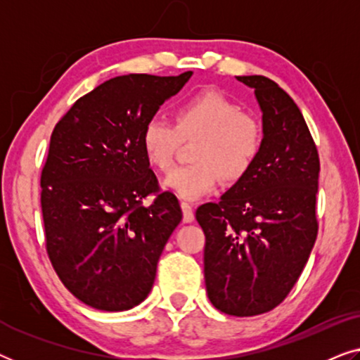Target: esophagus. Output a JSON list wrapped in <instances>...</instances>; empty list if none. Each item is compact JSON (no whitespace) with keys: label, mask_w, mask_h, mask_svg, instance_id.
I'll return each instance as SVG.
<instances>
[{"label":"esophagus","mask_w":360,"mask_h":360,"mask_svg":"<svg viewBox=\"0 0 360 360\" xmlns=\"http://www.w3.org/2000/svg\"><path fill=\"white\" fill-rule=\"evenodd\" d=\"M180 206H181V211H184V221L185 223H191L195 218L193 206H191V203H188V201H181Z\"/></svg>","instance_id":"esophagus-1"}]
</instances>
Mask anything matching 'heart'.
I'll list each match as a JSON object with an SVG mask.
<instances>
[{
  "label": "heart",
  "instance_id": "1",
  "mask_svg": "<svg viewBox=\"0 0 360 360\" xmlns=\"http://www.w3.org/2000/svg\"><path fill=\"white\" fill-rule=\"evenodd\" d=\"M195 162L175 167L165 186L181 198L213 190L219 176L238 181L249 174L262 154L265 132L262 122L219 91H201L175 108L174 126L152 117L142 127L141 146L149 164L169 170L181 141H193Z\"/></svg>",
  "mask_w": 360,
  "mask_h": 360
}]
</instances>
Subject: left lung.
<instances>
[{"instance_id": "left-lung-1", "label": "left lung", "mask_w": 360, "mask_h": 360, "mask_svg": "<svg viewBox=\"0 0 360 360\" xmlns=\"http://www.w3.org/2000/svg\"><path fill=\"white\" fill-rule=\"evenodd\" d=\"M238 80L254 88L262 110V154L218 203L196 210V221L210 302L231 316H255L287 298L311 254L319 157L287 91L262 75Z\"/></svg>"}]
</instances>
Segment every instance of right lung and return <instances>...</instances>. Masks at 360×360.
Here are the masks:
<instances>
[{"instance_id": "obj_1", "label": "right lung", "mask_w": 360, "mask_h": 360, "mask_svg": "<svg viewBox=\"0 0 360 360\" xmlns=\"http://www.w3.org/2000/svg\"><path fill=\"white\" fill-rule=\"evenodd\" d=\"M193 72L115 77L78 98L53 127L41 175L46 249L68 292L101 311L144 302L181 221L141 146L142 127ZM147 195H154L144 205Z\"/></svg>"}]
</instances>
